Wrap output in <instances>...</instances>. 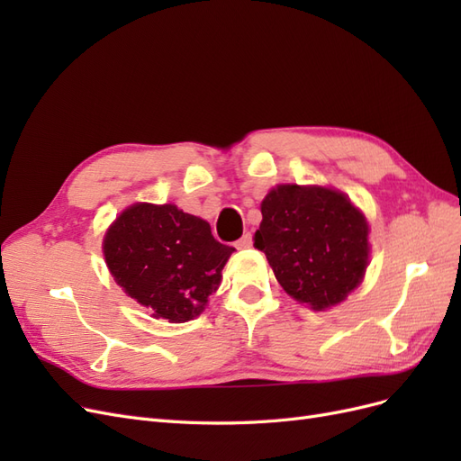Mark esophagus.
I'll use <instances>...</instances> for the list:
<instances>
[{"mask_svg": "<svg viewBox=\"0 0 461 461\" xmlns=\"http://www.w3.org/2000/svg\"><path fill=\"white\" fill-rule=\"evenodd\" d=\"M252 244H254L252 234L246 232V234L242 236V239H240L239 242H236V248H239V249H246V248H252Z\"/></svg>", "mask_w": 461, "mask_h": 461, "instance_id": "esophagus-1", "label": "esophagus"}]
</instances>
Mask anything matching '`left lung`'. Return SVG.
Wrapping results in <instances>:
<instances>
[{"label":"left lung","mask_w":461,"mask_h":461,"mask_svg":"<svg viewBox=\"0 0 461 461\" xmlns=\"http://www.w3.org/2000/svg\"><path fill=\"white\" fill-rule=\"evenodd\" d=\"M254 246L286 294L323 312L359 286L369 263V225L342 192L278 185L261 202Z\"/></svg>","instance_id":"left-lung-1"}]
</instances>
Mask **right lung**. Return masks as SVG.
Listing matches in <instances>:
<instances>
[{
	"label": "right lung",
	"instance_id": "1",
	"mask_svg": "<svg viewBox=\"0 0 461 461\" xmlns=\"http://www.w3.org/2000/svg\"><path fill=\"white\" fill-rule=\"evenodd\" d=\"M234 248L209 222L173 203H134L105 232V263L119 286L156 319L198 317L221 283Z\"/></svg>",
	"mask_w": 461,
	"mask_h": 461
}]
</instances>
